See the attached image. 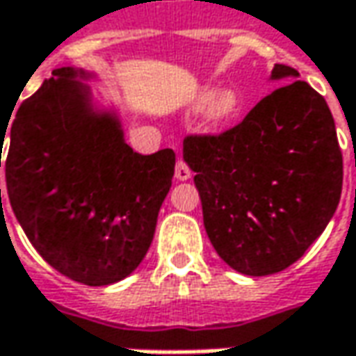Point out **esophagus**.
I'll return each instance as SVG.
<instances>
[{
	"label": "esophagus",
	"instance_id": "esophagus-1",
	"mask_svg": "<svg viewBox=\"0 0 356 356\" xmlns=\"http://www.w3.org/2000/svg\"><path fill=\"white\" fill-rule=\"evenodd\" d=\"M174 176H176V180H188L190 176H192V170L188 168V164H186L184 160H178L176 162V168H174Z\"/></svg>",
	"mask_w": 356,
	"mask_h": 356
}]
</instances>
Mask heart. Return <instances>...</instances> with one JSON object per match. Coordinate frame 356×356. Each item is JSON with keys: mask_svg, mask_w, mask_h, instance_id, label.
I'll use <instances>...</instances> for the list:
<instances>
[{"mask_svg": "<svg viewBox=\"0 0 356 356\" xmlns=\"http://www.w3.org/2000/svg\"><path fill=\"white\" fill-rule=\"evenodd\" d=\"M202 106H206V120L213 127H220L236 117L239 108V95L234 89H222L216 95L204 92L198 99L196 108Z\"/></svg>", "mask_w": 356, "mask_h": 356, "instance_id": "1", "label": "heart"}]
</instances>
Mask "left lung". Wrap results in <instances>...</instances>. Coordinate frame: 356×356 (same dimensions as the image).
Segmentation results:
<instances>
[{
	"instance_id": "1",
	"label": "left lung",
	"mask_w": 356,
	"mask_h": 356,
	"mask_svg": "<svg viewBox=\"0 0 356 356\" xmlns=\"http://www.w3.org/2000/svg\"><path fill=\"white\" fill-rule=\"evenodd\" d=\"M289 80L218 136H186L204 227L213 250L243 275H271L295 264L335 213L343 154L321 95L287 65Z\"/></svg>"
}]
</instances>
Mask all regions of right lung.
Returning <instances> with one entry per match:
<instances>
[{
    "instance_id": "1",
    "label": "right lung",
    "mask_w": 356,
    "mask_h": 356,
    "mask_svg": "<svg viewBox=\"0 0 356 356\" xmlns=\"http://www.w3.org/2000/svg\"><path fill=\"white\" fill-rule=\"evenodd\" d=\"M90 76L55 69L0 129V166L7 136V196L25 236L59 273L101 287L140 266L176 154L134 152L117 113L92 104L89 85L81 83Z\"/></svg>"
}]
</instances>
